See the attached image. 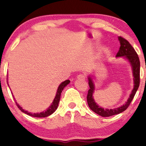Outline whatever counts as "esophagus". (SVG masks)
Segmentation results:
<instances>
[{
    "instance_id": "34e87169",
    "label": "esophagus",
    "mask_w": 146,
    "mask_h": 146,
    "mask_svg": "<svg viewBox=\"0 0 146 146\" xmlns=\"http://www.w3.org/2000/svg\"><path fill=\"white\" fill-rule=\"evenodd\" d=\"M77 79L78 80H85V76L84 75V74H79V75H78Z\"/></svg>"
}]
</instances>
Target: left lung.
I'll return each mask as SVG.
<instances>
[{
	"label": "left lung",
	"mask_w": 146,
	"mask_h": 146,
	"mask_svg": "<svg viewBox=\"0 0 146 146\" xmlns=\"http://www.w3.org/2000/svg\"><path fill=\"white\" fill-rule=\"evenodd\" d=\"M118 40L120 43L119 51L117 52L116 57H123L127 60V61L130 63V65L132 69V73L133 76V88L129 95V97L127 99L126 102L123 104L121 106L113 109H104L101 106L96 103L94 99L93 94L94 92L95 85L91 77H88V84L90 89L87 95V102L88 106L92 110L94 111L96 113L98 114L102 117H110L111 115L118 114L125 111L130 104L131 102L134 97L136 92L138 89L139 86V72H140V62L138 56L136 52L133 49L128 41L123 38L119 36Z\"/></svg>",
	"instance_id": "8db88e82"
}]
</instances>
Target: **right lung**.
<instances>
[{"instance_id": "add662e5", "label": "right lung", "mask_w": 146, "mask_h": 146, "mask_svg": "<svg viewBox=\"0 0 146 146\" xmlns=\"http://www.w3.org/2000/svg\"><path fill=\"white\" fill-rule=\"evenodd\" d=\"M70 82V81L69 80H65L63 82H62L59 85L58 88L57 92H56V96L54 99V100L52 103V104L50 105L48 108L45 111H42V112L40 113H31V112H29V111H25V110L23 109V108L21 107V106H19V104L16 102L17 104V106L20 109V110H21L23 113H25L26 114L31 115V116H33V117H45L47 116H49L50 115H51L52 113H53L54 111H56V110L57 109L58 106V103L60 102V96H61V93L62 92L63 89Z\"/></svg>"}]
</instances>
